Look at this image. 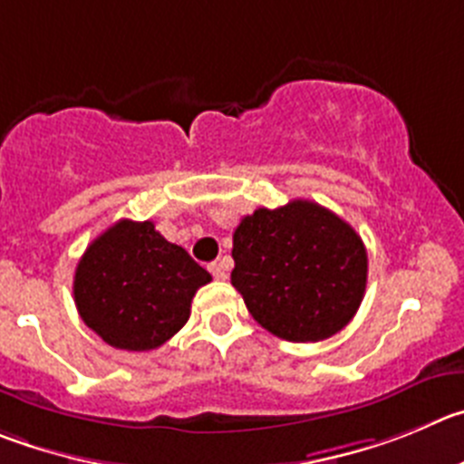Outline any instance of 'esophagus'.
Listing matches in <instances>:
<instances>
[{
    "label": "esophagus",
    "mask_w": 464,
    "mask_h": 464,
    "mask_svg": "<svg viewBox=\"0 0 464 464\" xmlns=\"http://www.w3.org/2000/svg\"><path fill=\"white\" fill-rule=\"evenodd\" d=\"M208 270H210V275L215 276V279H219V281L227 279V275H228V267H227V263H224V261L210 263V266H208Z\"/></svg>",
    "instance_id": "esophagus-1"
}]
</instances>
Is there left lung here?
Returning <instances> with one entry per match:
<instances>
[{
	"label": "left lung",
	"instance_id": "obj_1",
	"mask_svg": "<svg viewBox=\"0 0 464 464\" xmlns=\"http://www.w3.org/2000/svg\"><path fill=\"white\" fill-rule=\"evenodd\" d=\"M231 256V284L254 320L295 343L343 330L366 291L362 237L339 215L304 198L242 218Z\"/></svg>",
	"mask_w": 464,
	"mask_h": 464
}]
</instances>
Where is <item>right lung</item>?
I'll return each instance as SVG.
<instances>
[{
  "label": "right lung",
  "mask_w": 464,
  "mask_h": 464,
  "mask_svg": "<svg viewBox=\"0 0 464 464\" xmlns=\"http://www.w3.org/2000/svg\"><path fill=\"white\" fill-rule=\"evenodd\" d=\"M212 276L153 222L121 219L86 246L72 281L86 327L111 348L144 353L188 323L194 293Z\"/></svg>",
  "instance_id": "1"
}]
</instances>
